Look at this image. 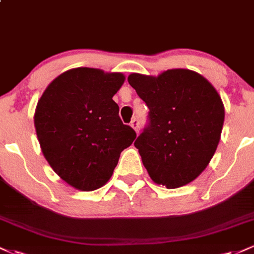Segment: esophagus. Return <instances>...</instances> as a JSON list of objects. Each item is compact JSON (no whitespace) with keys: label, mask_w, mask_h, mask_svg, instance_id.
Returning a JSON list of instances; mask_svg holds the SVG:
<instances>
[{"label":"esophagus","mask_w":254,"mask_h":254,"mask_svg":"<svg viewBox=\"0 0 254 254\" xmlns=\"http://www.w3.org/2000/svg\"><path fill=\"white\" fill-rule=\"evenodd\" d=\"M131 127L135 129L136 132H138V131H139V119L138 118H133L132 121H131Z\"/></svg>","instance_id":"obj_1"}]
</instances>
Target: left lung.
I'll return each instance as SVG.
<instances>
[{
    "instance_id": "1",
    "label": "left lung",
    "mask_w": 254,
    "mask_h": 254,
    "mask_svg": "<svg viewBox=\"0 0 254 254\" xmlns=\"http://www.w3.org/2000/svg\"><path fill=\"white\" fill-rule=\"evenodd\" d=\"M127 81L149 109L135 147L150 178L167 189L191 183L220 142L224 107L216 89L188 69H171L157 77L131 74Z\"/></svg>"
}]
</instances>
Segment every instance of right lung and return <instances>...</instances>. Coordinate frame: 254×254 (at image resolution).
Returning <instances> with one entry per match:
<instances>
[{
  "instance_id": "obj_1",
  "label": "right lung",
  "mask_w": 254,
  "mask_h": 254,
  "mask_svg": "<svg viewBox=\"0 0 254 254\" xmlns=\"http://www.w3.org/2000/svg\"><path fill=\"white\" fill-rule=\"evenodd\" d=\"M124 78L121 72L71 69L55 78L38 101L34 125L44 156L72 188L104 186L136 138L112 99Z\"/></svg>"
}]
</instances>
